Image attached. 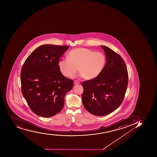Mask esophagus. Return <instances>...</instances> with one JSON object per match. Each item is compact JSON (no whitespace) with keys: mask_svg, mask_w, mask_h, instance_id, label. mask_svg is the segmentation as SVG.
Segmentation results:
<instances>
[{"mask_svg":"<svg viewBox=\"0 0 157 157\" xmlns=\"http://www.w3.org/2000/svg\"><path fill=\"white\" fill-rule=\"evenodd\" d=\"M80 82L79 81H78V80H75L74 81V84L75 85H77V84H79L80 83Z\"/></svg>","mask_w":157,"mask_h":157,"instance_id":"esophagus-1","label":"esophagus"}]
</instances>
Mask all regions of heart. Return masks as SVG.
I'll return each mask as SVG.
<instances>
[{
    "label": "heart",
    "mask_w": 157,
    "mask_h": 157,
    "mask_svg": "<svg viewBox=\"0 0 157 157\" xmlns=\"http://www.w3.org/2000/svg\"><path fill=\"white\" fill-rule=\"evenodd\" d=\"M67 58L59 61L58 67L63 75L71 78L74 77L78 68L80 74L85 79H95L102 72L106 62L103 53L83 48L71 51Z\"/></svg>",
    "instance_id": "1"
}]
</instances>
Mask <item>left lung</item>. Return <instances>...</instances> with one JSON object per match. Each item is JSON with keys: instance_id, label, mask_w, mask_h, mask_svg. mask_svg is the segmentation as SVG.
I'll use <instances>...</instances> for the list:
<instances>
[{"instance_id": "8db88e82", "label": "left lung", "mask_w": 157, "mask_h": 157, "mask_svg": "<svg viewBox=\"0 0 157 157\" xmlns=\"http://www.w3.org/2000/svg\"><path fill=\"white\" fill-rule=\"evenodd\" d=\"M106 63L101 74L82 83L83 104L90 113L102 116L116 110L122 103L128 85V71L118 53L102 45Z\"/></svg>"}]
</instances>
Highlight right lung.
<instances>
[{"label":"right lung","mask_w":157,"mask_h":157,"mask_svg":"<svg viewBox=\"0 0 157 157\" xmlns=\"http://www.w3.org/2000/svg\"><path fill=\"white\" fill-rule=\"evenodd\" d=\"M69 47L41 45L29 56L22 67V94L36 115L51 117L63 107L64 96L72 89L74 81L61 74L58 62Z\"/></svg>","instance_id":"obj_1"}]
</instances>
